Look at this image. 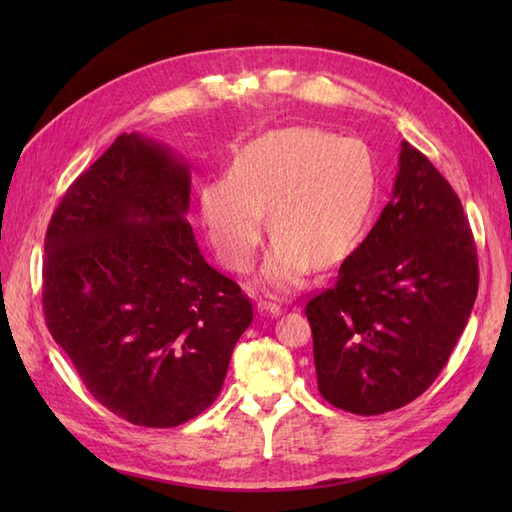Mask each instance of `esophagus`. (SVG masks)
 Wrapping results in <instances>:
<instances>
[{
  "label": "esophagus",
  "instance_id": "obj_1",
  "mask_svg": "<svg viewBox=\"0 0 512 512\" xmlns=\"http://www.w3.org/2000/svg\"><path fill=\"white\" fill-rule=\"evenodd\" d=\"M257 310L270 314V317H277V314H281V303L275 297H259Z\"/></svg>",
  "mask_w": 512,
  "mask_h": 512
}]
</instances>
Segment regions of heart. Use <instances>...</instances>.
<instances>
[{
    "label": "heart",
    "instance_id": "obj_1",
    "mask_svg": "<svg viewBox=\"0 0 512 512\" xmlns=\"http://www.w3.org/2000/svg\"><path fill=\"white\" fill-rule=\"evenodd\" d=\"M376 189V160L363 140L319 127H284L250 140L235 156L233 173L204 184L200 215L222 262L246 273L268 211L275 237L262 277L270 286L292 288L310 266L328 270L352 253Z\"/></svg>",
    "mask_w": 512,
    "mask_h": 512
}]
</instances>
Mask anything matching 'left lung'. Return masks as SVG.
<instances>
[{
  "instance_id": "obj_1",
  "label": "left lung",
  "mask_w": 512,
  "mask_h": 512,
  "mask_svg": "<svg viewBox=\"0 0 512 512\" xmlns=\"http://www.w3.org/2000/svg\"><path fill=\"white\" fill-rule=\"evenodd\" d=\"M480 284L462 202L402 140L391 200L334 286L306 303L321 396L378 416L431 387L471 317Z\"/></svg>"
}]
</instances>
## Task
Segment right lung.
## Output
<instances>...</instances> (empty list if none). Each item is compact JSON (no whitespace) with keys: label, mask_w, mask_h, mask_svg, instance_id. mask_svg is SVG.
Listing matches in <instances>:
<instances>
[{"label":"right lung","mask_w":512,"mask_h":512,"mask_svg":"<svg viewBox=\"0 0 512 512\" xmlns=\"http://www.w3.org/2000/svg\"><path fill=\"white\" fill-rule=\"evenodd\" d=\"M189 165L121 134L76 178L46 231L43 314L83 385L138 427L213 405L253 303L204 262L187 220Z\"/></svg>","instance_id":"right-lung-1"}]
</instances>
